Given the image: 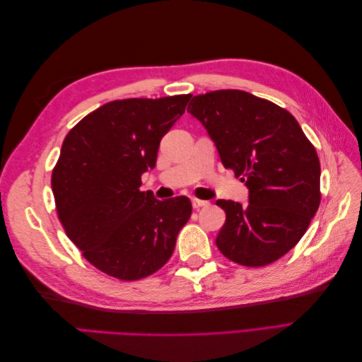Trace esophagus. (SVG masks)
Here are the masks:
<instances>
[{"label": "esophagus", "instance_id": "1", "mask_svg": "<svg viewBox=\"0 0 362 362\" xmlns=\"http://www.w3.org/2000/svg\"><path fill=\"white\" fill-rule=\"evenodd\" d=\"M208 204V201H202V199H192V205H193V208H196V210H199V208H202V206H206Z\"/></svg>", "mask_w": 362, "mask_h": 362}]
</instances>
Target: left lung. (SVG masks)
I'll return each mask as SVG.
<instances>
[{
	"mask_svg": "<svg viewBox=\"0 0 362 362\" xmlns=\"http://www.w3.org/2000/svg\"><path fill=\"white\" fill-rule=\"evenodd\" d=\"M187 112L214 141L249 204L218 199L226 221L216 245L237 264L261 267L298 245L320 205V161L287 110L243 90L193 96Z\"/></svg>",
	"mask_w": 362,
	"mask_h": 362,
	"instance_id": "left-lung-1",
	"label": "left lung"
}]
</instances>
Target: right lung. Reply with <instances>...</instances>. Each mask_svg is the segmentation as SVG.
I'll list each match as a JSON object with an SVG mask.
<instances>
[{"label": "right lung", "instance_id": "right-lung-1", "mask_svg": "<svg viewBox=\"0 0 362 362\" xmlns=\"http://www.w3.org/2000/svg\"><path fill=\"white\" fill-rule=\"evenodd\" d=\"M190 98L107 103L63 140L51 178L57 214L83 257L107 275L136 281L156 273L190 218L185 196L158 201L140 192L141 175L156 168L160 141Z\"/></svg>", "mask_w": 362, "mask_h": 362}]
</instances>
